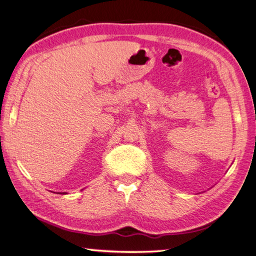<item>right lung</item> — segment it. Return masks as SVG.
Here are the masks:
<instances>
[{"label":"right lung","mask_w":256,"mask_h":256,"mask_svg":"<svg viewBox=\"0 0 256 256\" xmlns=\"http://www.w3.org/2000/svg\"><path fill=\"white\" fill-rule=\"evenodd\" d=\"M63 194H64V193H63Z\"/></svg>","instance_id":"obj_1"}]
</instances>
